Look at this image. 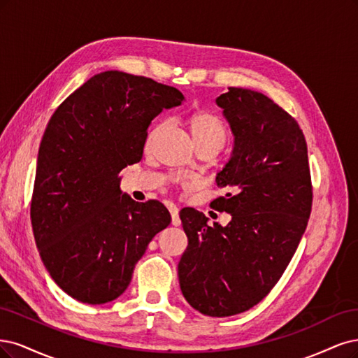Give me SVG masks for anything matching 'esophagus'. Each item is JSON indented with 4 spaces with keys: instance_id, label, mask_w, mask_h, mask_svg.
<instances>
[{
    "instance_id": "1",
    "label": "esophagus",
    "mask_w": 358,
    "mask_h": 358,
    "mask_svg": "<svg viewBox=\"0 0 358 358\" xmlns=\"http://www.w3.org/2000/svg\"><path fill=\"white\" fill-rule=\"evenodd\" d=\"M169 213H171V222L172 226H180L181 220H180V215H178V208L177 206H169Z\"/></svg>"
}]
</instances>
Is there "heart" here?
<instances>
[{"instance_id": "obj_1", "label": "heart", "mask_w": 358, "mask_h": 358, "mask_svg": "<svg viewBox=\"0 0 358 358\" xmlns=\"http://www.w3.org/2000/svg\"><path fill=\"white\" fill-rule=\"evenodd\" d=\"M164 123H157L155 128L148 132L147 144H152V141L162 131ZM189 128L193 135V140L196 145H215L222 148L226 143L227 138V128L224 122L211 111H198L193 113L189 119Z\"/></svg>"}]
</instances>
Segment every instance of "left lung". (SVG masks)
<instances>
[{
  "mask_svg": "<svg viewBox=\"0 0 358 358\" xmlns=\"http://www.w3.org/2000/svg\"><path fill=\"white\" fill-rule=\"evenodd\" d=\"M217 103L235 147L211 208L232 215L210 226L193 208L180 218L189 245L178 263L182 296L203 315L230 317L269 294L290 263L313 208L308 147L301 126L256 90L229 87Z\"/></svg>",
  "mask_w": 358,
  "mask_h": 358,
  "instance_id": "8db88e82",
  "label": "left lung"
}]
</instances>
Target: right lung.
<instances>
[{"mask_svg": "<svg viewBox=\"0 0 358 358\" xmlns=\"http://www.w3.org/2000/svg\"><path fill=\"white\" fill-rule=\"evenodd\" d=\"M184 99L172 86L122 71L90 77L50 117L38 150L31 223L45 269L78 302L128 288L150 241L169 226L164 203L135 202L119 172L140 162L152 120Z\"/></svg>", "mask_w": 358, "mask_h": 358, "instance_id": "obj_1", "label": "right lung"}]
</instances>
